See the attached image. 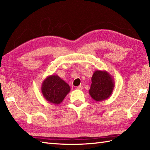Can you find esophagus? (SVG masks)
Masks as SVG:
<instances>
[{"instance_id":"34e87169","label":"esophagus","mask_w":150,"mask_h":150,"mask_svg":"<svg viewBox=\"0 0 150 150\" xmlns=\"http://www.w3.org/2000/svg\"><path fill=\"white\" fill-rule=\"evenodd\" d=\"M77 89V90H82V89H83V86H82V85H80L79 86H77V88H76Z\"/></svg>"}]
</instances>
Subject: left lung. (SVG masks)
<instances>
[{"instance_id": "8db88e82", "label": "left lung", "mask_w": 150, "mask_h": 150, "mask_svg": "<svg viewBox=\"0 0 150 150\" xmlns=\"http://www.w3.org/2000/svg\"><path fill=\"white\" fill-rule=\"evenodd\" d=\"M115 87L112 76L106 71L96 70L91 77V84L89 94L97 102L106 100L109 98Z\"/></svg>"}]
</instances>
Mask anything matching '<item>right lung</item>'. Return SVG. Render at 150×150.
<instances>
[{
	"label": "right lung",
	"instance_id": "right-lung-1",
	"mask_svg": "<svg viewBox=\"0 0 150 150\" xmlns=\"http://www.w3.org/2000/svg\"><path fill=\"white\" fill-rule=\"evenodd\" d=\"M69 86L57 75H52L44 79L41 91L44 98L50 103L60 104L70 91Z\"/></svg>",
	"mask_w": 150,
	"mask_h": 150
}]
</instances>
